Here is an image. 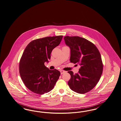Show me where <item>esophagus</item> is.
<instances>
[{
    "label": "esophagus",
    "mask_w": 121,
    "mask_h": 121,
    "mask_svg": "<svg viewBox=\"0 0 121 121\" xmlns=\"http://www.w3.org/2000/svg\"><path fill=\"white\" fill-rule=\"evenodd\" d=\"M60 74H64V73H65V71H64V70H61L60 71Z\"/></svg>",
    "instance_id": "34e87169"
}]
</instances>
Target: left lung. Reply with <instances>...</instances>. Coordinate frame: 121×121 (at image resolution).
<instances>
[{
	"label": "left lung",
	"mask_w": 121,
	"mask_h": 121,
	"mask_svg": "<svg viewBox=\"0 0 121 121\" xmlns=\"http://www.w3.org/2000/svg\"><path fill=\"white\" fill-rule=\"evenodd\" d=\"M64 40L70 50V62L81 66L78 74L68 72L71 75L69 86L77 93H86L95 87L102 74L103 65L100 52L93 43L84 38L66 36Z\"/></svg>",
	"instance_id": "8db88e82"
}]
</instances>
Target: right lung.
<instances>
[{"mask_svg":"<svg viewBox=\"0 0 121 121\" xmlns=\"http://www.w3.org/2000/svg\"><path fill=\"white\" fill-rule=\"evenodd\" d=\"M63 36L46 37L34 40L26 47L19 63L21 79L33 93L42 95L53 89L60 72L50 70L44 65L48 63L53 49L60 44Z\"/></svg>","mask_w":121,"mask_h":121,"instance_id":"1","label":"right lung"}]
</instances>
